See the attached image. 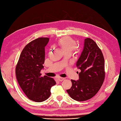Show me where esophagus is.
Segmentation results:
<instances>
[{"mask_svg":"<svg viewBox=\"0 0 121 121\" xmlns=\"http://www.w3.org/2000/svg\"><path fill=\"white\" fill-rule=\"evenodd\" d=\"M65 78H57V80L59 82H62L63 81L65 80Z\"/></svg>","mask_w":121,"mask_h":121,"instance_id":"esophagus-1","label":"esophagus"}]
</instances>
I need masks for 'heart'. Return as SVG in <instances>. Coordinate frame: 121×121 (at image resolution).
<instances>
[{
  "instance_id": "1",
  "label": "heart",
  "mask_w": 121,
  "mask_h": 121,
  "mask_svg": "<svg viewBox=\"0 0 121 121\" xmlns=\"http://www.w3.org/2000/svg\"><path fill=\"white\" fill-rule=\"evenodd\" d=\"M58 44L65 54H71L76 47V41L70 37H65L58 41ZM50 50H49V52Z\"/></svg>"
}]
</instances>
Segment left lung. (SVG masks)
Instances as JSON below:
<instances>
[{
  "mask_svg": "<svg viewBox=\"0 0 121 121\" xmlns=\"http://www.w3.org/2000/svg\"><path fill=\"white\" fill-rule=\"evenodd\" d=\"M76 66L81 72L79 79H71L72 86L66 91L78 101L91 99L101 88L105 78L104 59L101 49L94 40L86 38Z\"/></svg>",
  "mask_w": 121,
  "mask_h": 121,
  "instance_id": "8db88e82",
  "label": "left lung"
}]
</instances>
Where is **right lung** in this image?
Here are the masks:
<instances>
[{"mask_svg":"<svg viewBox=\"0 0 121 121\" xmlns=\"http://www.w3.org/2000/svg\"><path fill=\"white\" fill-rule=\"evenodd\" d=\"M49 39L40 37L33 40L22 51L15 68L18 83L29 99L43 102L51 95V87L56 82L47 76H41L45 62V47Z\"/></svg>","mask_w":121,"mask_h":121,"instance_id":"right-lung-1","label":"right lung"}]
</instances>
